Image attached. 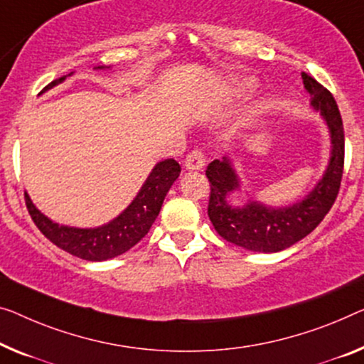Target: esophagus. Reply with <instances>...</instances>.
Returning <instances> with one entry per match:
<instances>
[{"label":"esophagus","mask_w":364,"mask_h":364,"mask_svg":"<svg viewBox=\"0 0 364 364\" xmlns=\"http://www.w3.org/2000/svg\"><path fill=\"white\" fill-rule=\"evenodd\" d=\"M205 165V156L200 150H193L189 151L186 160H184V166H186V170H200Z\"/></svg>","instance_id":"1"}]
</instances>
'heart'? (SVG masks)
Listing matches in <instances>:
<instances>
[{
  "instance_id": "heart-1",
  "label": "heart",
  "mask_w": 364,
  "mask_h": 364,
  "mask_svg": "<svg viewBox=\"0 0 364 364\" xmlns=\"http://www.w3.org/2000/svg\"><path fill=\"white\" fill-rule=\"evenodd\" d=\"M248 86H252V83L250 81H245V83H243V88H248Z\"/></svg>"
}]
</instances>
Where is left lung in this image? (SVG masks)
Masks as SVG:
<instances>
[{"label":"left lung","mask_w":364,"mask_h":364,"mask_svg":"<svg viewBox=\"0 0 364 364\" xmlns=\"http://www.w3.org/2000/svg\"><path fill=\"white\" fill-rule=\"evenodd\" d=\"M304 88L311 95L312 109L321 114L330 134V159L321 180L301 200L289 205H267L250 198L243 205L230 203L242 181L229 155L210 161L205 175L210 183L208 214L214 229L227 242L245 250L276 253L311 234L337 199L343 175V122L332 93L318 81L302 73Z\"/></svg>","instance_id":"8db88e82"}]
</instances>
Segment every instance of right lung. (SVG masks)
<instances>
[{"mask_svg": "<svg viewBox=\"0 0 364 364\" xmlns=\"http://www.w3.org/2000/svg\"><path fill=\"white\" fill-rule=\"evenodd\" d=\"M105 68L106 67H96V70ZM70 75H73V72ZM67 77L52 81L43 91L60 85ZM180 173L181 166L178 165L176 160L166 159L159 161L150 171L142 188L139 189L137 196L121 214L114 217L107 224L90 227V229L57 224L36 208L27 193H24L26 205L34 224L58 248L81 259H86V262H105V259L126 253L147 235L156 215L160 214L166 193L170 191L171 184L178 180Z\"/></svg>", "mask_w": 364, "mask_h": 364, "instance_id": "obj_1", "label": "right lung"}]
</instances>
